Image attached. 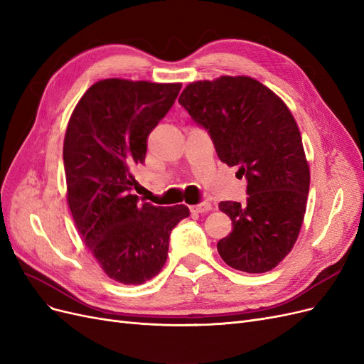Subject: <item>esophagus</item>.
Here are the masks:
<instances>
[{
    "label": "esophagus",
    "instance_id": "obj_1",
    "mask_svg": "<svg viewBox=\"0 0 364 364\" xmlns=\"http://www.w3.org/2000/svg\"><path fill=\"white\" fill-rule=\"evenodd\" d=\"M212 209V205L210 203H200V205H196V206H190V210L194 212V214H205V212H209Z\"/></svg>",
    "mask_w": 364,
    "mask_h": 364
}]
</instances>
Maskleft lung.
I'll use <instances>...</instances> for the list:
<instances>
[{
    "instance_id": "8db88e82",
    "label": "left lung",
    "mask_w": 364,
    "mask_h": 364,
    "mask_svg": "<svg viewBox=\"0 0 364 364\" xmlns=\"http://www.w3.org/2000/svg\"><path fill=\"white\" fill-rule=\"evenodd\" d=\"M179 104L203 127L221 162L247 178V202H221L232 232L218 241L221 259L250 274L275 268L291 253L307 208L310 168L291 109L255 78L194 81Z\"/></svg>"
}]
</instances>
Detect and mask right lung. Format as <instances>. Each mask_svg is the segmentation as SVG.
I'll use <instances>...</instances> for the list:
<instances>
[{"label": "right lung", "instance_id": "1", "mask_svg": "<svg viewBox=\"0 0 364 364\" xmlns=\"http://www.w3.org/2000/svg\"><path fill=\"white\" fill-rule=\"evenodd\" d=\"M181 82L108 78L95 82L69 119L68 205L81 240L109 279L143 284L164 267L170 233L185 205L139 203L131 168L143 164L147 136L173 107Z\"/></svg>", "mask_w": 364, "mask_h": 364}]
</instances>
